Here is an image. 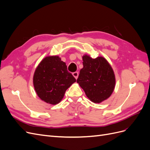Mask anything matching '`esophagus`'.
<instances>
[{"instance_id":"34e87169","label":"esophagus","mask_w":150,"mask_h":150,"mask_svg":"<svg viewBox=\"0 0 150 150\" xmlns=\"http://www.w3.org/2000/svg\"><path fill=\"white\" fill-rule=\"evenodd\" d=\"M72 75H73V76L77 79H78V76H79L78 72H73V73H72Z\"/></svg>"}]
</instances>
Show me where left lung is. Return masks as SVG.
<instances>
[{
	"mask_svg": "<svg viewBox=\"0 0 150 150\" xmlns=\"http://www.w3.org/2000/svg\"><path fill=\"white\" fill-rule=\"evenodd\" d=\"M83 61V67L80 70L77 83L91 101L100 103L110 98L114 91V71L103 57L93 59L84 55Z\"/></svg>",
	"mask_w": 150,
	"mask_h": 150,
	"instance_id": "left-lung-1",
	"label": "left lung"
}]
</instances>
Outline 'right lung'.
Here are the masks:
<instances>
[{
    "mask_svg": "<svg viewBox=\"0 0 150 150\" xmlns=\"http://www.w3.org/2000/svg\"><path fill=\"white\" fill-rule=\"evenodd\" d=\"M76 81L68 72L66 63L57 56H47L40 62L33 77V84L38 96L51 104L59 103L66 91Z\"/></svg>",
    "mask_w": 150,
    "mask_h": 150,
    "instance_id": "1",
    "label": "right lung"
}]
</instances>
